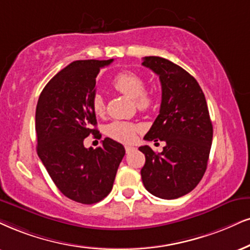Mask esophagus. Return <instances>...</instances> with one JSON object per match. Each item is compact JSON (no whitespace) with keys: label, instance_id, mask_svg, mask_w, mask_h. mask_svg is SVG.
Here are the masks:
<instances>
[{"label":"esophagus","instance_id":"obj_1","mask_svg":"<svg viewBox=\"0 0 250 250\" xmlns=\"http://www.w3.org/2000/svg\"><path fill=\"white\" fill-rule=\"evenodd\" d=\"M135 149V147H133V146H130V145H126L125 146V150H126V153H131L132 150H134Z\"/></svg>","mask_w":250,"mask_h":250}]
</instances>
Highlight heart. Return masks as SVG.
Returning <instances> with one entry per match:
<instances>
[{
  "mask_svg": "<svg viewBox=\"0 0 250 250\" xmlns=\"http://www.w3.org/2000/svg\"><path fill=\"white\" fill-rule=\"evenodd\" d=\"M112 85L116 90H118L125 96L132 98L134 101L135 107L139 111H149L155 104L152 92L146 91V82L140 74L132 72V70H124L120 72L112 80ZM91 109L95 115L102 116L105 112V102L101 94H95L91 98ZM139 130L133 123L117 122L111 123L106 126L105 132L110 138L120 143H132L135 139V135Z\"/></svg>",
  "mask_w": 250,
  "mask_h": 250,
  "instance_id": "1",
  "label": "heart"
}]
</instances>
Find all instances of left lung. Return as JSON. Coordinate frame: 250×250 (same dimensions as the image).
<instances>
[{"label":"left lung","mask_w":250,"mask_h":250,"mask_svg":"<svg viewBox=\"0 0 250 250\" xmlns=\"http://www.w3.org/2000/svg\"><path fill=\"white\" fill-rule=\"evenodd\" d=\"M143 64L159 75L162 88L160 113L144 139L165 141L161 153L139 147L146 162L141 178L146 190L162 199H175L192 191L204 176L213 127L198 82L176 63L145 57Z\"/></svg>","instance_id":"8db88e82"}]
</instances>
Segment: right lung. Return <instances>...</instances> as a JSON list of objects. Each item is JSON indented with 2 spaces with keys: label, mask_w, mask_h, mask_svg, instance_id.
I'll return each mask as SVG.
<instances>
[{
  "label": "right lung",
  "mask_w": 250,
  "mask_h": 250,
  "mask_svg": "<svg viewBox=\"0 0 250 250\" xmlns=\"http://www.w3.org/2000/svg\"><path fill=\"white\" fill-rule=\"evenodd\" d=\"M110 60H78L45 85L36 109L37 153L52 181L64 196L81 204L101 202L112 190L122 144L105 138L102 146L85 148L83 140L100 132L91 98L96 78Z\"/></svg>",
  "instance_id": "1"
}]
</instances>
